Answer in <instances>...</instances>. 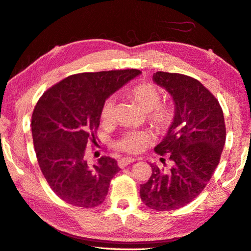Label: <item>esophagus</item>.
Returning a JSON list of instances; mask_svg holds the SVG:
<instances>
[{"label":"esophagus","mask_w":251,"mask_h":251,"mask_svg":"<svg viewBox=\"0 0 251 251\" xmlns=\"http://www.w3.org/2000/svg\"><path fill=\"white\" fill-rule=\"evenodd\" d=\"M134 161H136V159L134 158H122L118 160V167L120 168H124L127 165H130V163H133Z\"/></svg>","instance_id":"obj_1"}]
</instances>
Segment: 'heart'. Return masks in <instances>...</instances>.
<instances>
[{"instance_id":"b5f03b06","label":"heart","mask_w":251,"mask_h":251,"mask_svg":"<svg viewBox=\"0 0 251 251\" xmlns=\"http://www.w3.org/2000/svg\"><path fill=\"white\" fill-rule=\"evenodd\" d=\"M127 94L137 104L139 108L148 112V121L158 131H166L170 128L176 120V110L170 104L160 103L161 95L159 90L151 83H140L131 85L127 89ZM114 115V101L107 99L101 110L102 122H110ZM150 141L147 133L131 130L116 140L115 146L128 153H138Z\"/></svg>"}]
</instances>
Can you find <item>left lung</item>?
<instances>
[{
	"label": "left lung",
	"instance_id": "obj_1",
	"mask_svg": "<svg viewBox=\"0 0 251 251\" xmlns=\"http://www.w3.org/2000/svg\"><path fill=\"white\" fill-rule=\"evenodd\" d=\"M152 78L176 105L175 123L154 148L162 157L168 154L172 168L166 172L151 165V176L139 193L148 207L171 211L192 202L211 180L224 148L226 127L220 102L199 80L163 71Z\"/></svg>",
	"mask_w": 251,
	"mask_h": 251
}]
</instances>
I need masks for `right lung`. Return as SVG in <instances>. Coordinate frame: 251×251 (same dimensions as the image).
<instances>
[{"instance_id": "add662e5", "label": "right lung", "mask_w": 251, "mask_h": 251, "mask_svg": "<svg viewBox=\"0 0 251 251\" xmlns=\"http://www.w3.org/2000/svg\"><path fill=\"white\" fill-rule=\"evenodd\" d=\"M139 74L137 69L76 74L52 85L38 100L31 115L36 157L45 179L62 201L84 208L103 203L120 168L107 156L89 166L85 147L95 141L105 100Z\"/></svg>"}]
</instances>
